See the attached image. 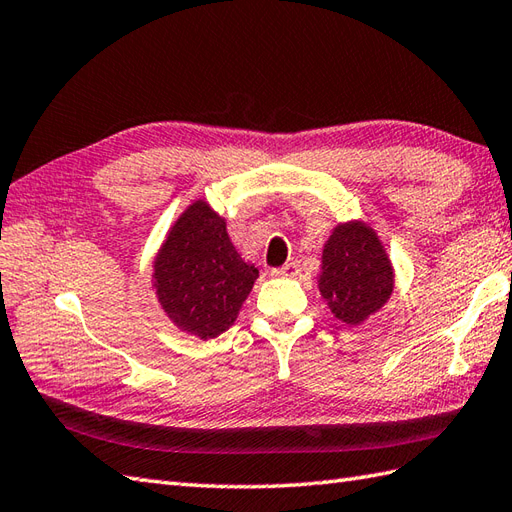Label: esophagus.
Listing matches in <instances>:
<instances>
[{
  "label": "esophagus",
  "mask_w": 512,
  "mask_h": 512,
  "mask_svg": "<svg viewBox=\"0 0 512 512\" xmlns=\"http://www.w3.org/2000/svg\"><path fill=\"white\" fill-rule=\"evenodd\" d=\"M299 275V261H290L281 268H272V277H296Z\"/></svg>",
  "instance_id": "obj_1"
}]
</instances>
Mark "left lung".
Segmentation results:
<instances>
[{
    "label": "left lung",
    "instance_id": "8db88e82",
    "mask_svg": "<svg viewBox=\"0 0 512 512\" xmlns=\"http://www.w3.org/2000/svg\"><path fill=\"white\" fill-rule=\"evenodd\" d=\"M318 288L331 314L347 325H360L390 299L392 268L373 229L338 224L323 248Z\"/></svg>",
    "mask_w": 512,
    "mask_h": 512
}]
</instances>
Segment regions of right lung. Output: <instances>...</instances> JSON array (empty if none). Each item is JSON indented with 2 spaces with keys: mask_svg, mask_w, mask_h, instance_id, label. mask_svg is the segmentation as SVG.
<instances>
[{
  "mask_svg": "<svg viewBox=\"0 0 512 512\" xmlns=\"http://www.w3.org/2000/svg\"><path fill=\"white\" fill-rule=\"evenodd\" d=\"M152 277L172 323L209 340L235 323L259 272L235 251L227 222L196 200L168 233Z\"/></svg>",
  "mask_w": 512,
  "mask_h": 512,
  "instance_id": "right-lung-1",
  "label": "right lung"
}]
</instances>
